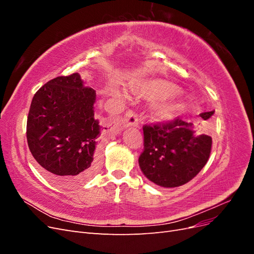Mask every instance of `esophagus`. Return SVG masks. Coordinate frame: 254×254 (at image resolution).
I'll return each mask as SVG.
<instances>
[{
	"label": "esophagus",
	"mask_w": 254,
	"mask_h": 254,
	"mask_svg": "<svg viewBox=\"0 0 254 254\" xmlns=\"http://www.w3.org/2000/svg\"><path fill=\"white\" fill-rule=\"evenodd\" d=\"M125 123H126V126H137L139 124V120H137V115L132 111V110H128L126 112L125 115Z\"/></svg>",
	"instance_id": "esophagus-1"
}]
</instances>
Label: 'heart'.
<instances>
[{"instance_id": "obj_1", "label": "heart", "mask_w": 254, "mask_h": 254, "mask_svg": "<svg viewBox=\"0 0 254 254\" xmlns=\"http://www.w3.org/2000/svg\"><path fill=\"white\" fill-rule=\"evenodd\" d=\"M135 89L137 93H140L143 96L150 99H158L155 105H153V111H155L158 117L162 119L170 118L176 110L177 105L174 103L171 96L175 95L178 92V89L174 84L162 80H153L141 83ZM111 92L112 94L117 96L127 95V92L122 90L118 83L112 84Z\"/></svg>"}]
</instances>
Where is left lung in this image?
<instances>
[{
    "label": "left lung",
    "mask_w": 254,
    "mask_h": 254,
    "mask_svg": "<svg viewBox=\"0 0 254 254\" xmlns=\"http://www.w3.org/2000/svg\"><path fill=\"white\" fill-rule=\"evenodd\" d=\"M214 111L203 112L209 120ZM144 148L139 157L143 174L163 188H176L189 182L210 158L212 137L199 133L193 123L177 118L170 122L143 125Z\"/></svg>",
    "instance_id": "obj_1"
}]
</instances>
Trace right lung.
Masks as SVG:
<instances>
[{
  "instance_id": "add662e5",
  "label": "right lung",
  "mask_w": 254,
  "mask_h": 254,
  "mask_svg": "<svg viewBox=\"0 0 254 254\" xmlns=\"http://www.w3.org/2000/svg\"><path fill=\"white\" fill-rule=\"evenodd\" d=\"M95 98V91L83 86L78 73L48 81L33 97L28 148L42 172L59 186L76 187L97 171L103 136L94 119Z\"/></svg>"
}]
</instances>
